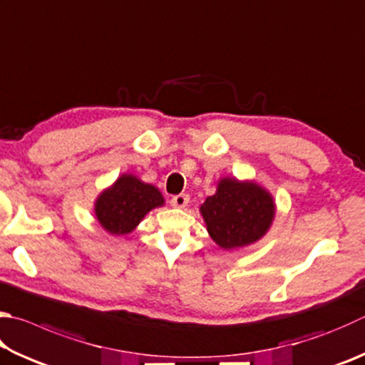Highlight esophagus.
Wrapping results in <instances>:
<instances>
[{
  "label": "esophagus",
  "mask_w": 365,
  "mask_h": 365,
  "mask_svg": "<svg viewBox=\"0 0 365 365\" xmlns=\"http://www.w3.org/2000/svg\"><path fill=\"white\" fill-rule=\"evenodd\" d=\"M188 201H190V196L188 195H185V193L175 195V196H172L170 205H174V207H185V205L188 204Z\"/></svg>",
  "instance_id": "34e87169"
}]
</instances>
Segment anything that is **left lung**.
<instances>
[{"label":"left lung","mask_w":365,"mask_h":365,"mask_svg":"<svg viewBox=\"0 0 365 365\" xmlns=\"http://www.w3.org/2000/svg\"><path fill=\"white\" fill-rule=\"evenodd\" d=\"M207 231L222 249H236L260 240L274 217L268 191L250 182L223 178L217 193L201 205Z\"/></svg>","instance_id":"8db88e82"}]
</instances>
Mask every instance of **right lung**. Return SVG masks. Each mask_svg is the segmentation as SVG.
I'll list each match as a JSON object with an SVG mask.
<instances>
[{"instance_id":"obj_1","label":"right lung","mask_w":365,"mask_h":365,"mask_svg":"<svg viewBox=\"0 0 365 365\" xmlns=\"http://www.w3.org/2000/svg\"><path fill=\"white\" fill-rule=\"evenodd\" d=\"M160 190L132 175H123L98 196L96 215L111 235H128L151 209L163 205Z\"/></svg>"}]
</instances>
